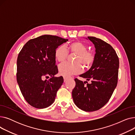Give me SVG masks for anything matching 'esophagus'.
Listing matches in <instances>:
<instances>
[{
	"label": "esophagus",
	"mask_w": 135,
	"mask_h": 135,
	"mask_svg": "<svg viewBox=\"0 0 135 135\" xmlns=\"http://www.w3.org/2000/svg\"><path fill=\"white\" fill-rule=\"evenodd\" d=\"M63 79H64V81H66L67 80H68L69 79V78H68V77H66V76H63Z\"/></svg>",
	"instance_id": "esophagus-1"
}]
</instances>
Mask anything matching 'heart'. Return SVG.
<instances>
[{"mask_svg":"<svg viewBox=\"0 0 135 135\" xmlns=\"http://www.w3.org/2000/svg\"><path fill=\"white\" fill-rule=\"evenodd\" d=\"M87 45L83 42L76 41L70 43L68 47V51L64 45H60L55 51L56 60L62 63L65 61L68 52L76 54L74 57V63H65L59 66L60 73L66 76L79 74L82 71L81 64L85 68H89L94 62L95 56L94 52L87 50Z\"/></svg>","mask_w":135,"mask_h":135,"instance_id":"heart-1","label":"heart"}]
</instances>
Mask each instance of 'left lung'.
Here are the masks:
<instances>
[{
    "mask_svg": "<svg viewBox=\"0 0 135 135\" xmlns=\"http://www.w3.org/2000/svg\"><path fill=\"white\" fill-rule=\"evenodd\" d=\"M88 38L95 45V58L90 69L79 76L91 83L75 78L72 97L79 108L93 112L103 107L114 92L118 83L119 61L114 49L107 42L94 37Z\"/></svg>",
    "mask_w": 135,
    "mask_h": 135,
    "instance_id": "8db88e82",
    "label": "left lung"
}]
</instances>
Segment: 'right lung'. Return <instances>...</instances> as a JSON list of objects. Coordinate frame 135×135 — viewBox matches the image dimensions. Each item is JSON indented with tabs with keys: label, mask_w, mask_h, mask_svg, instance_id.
Instances as JSON below:
<instances>
[{
	"label": "right lung",
	"mask_w": 135,
	"mask_h": 135,
	"mask_svg": "<svg viewBox=\"0 0 135 135\" xmlns=\"http://www.w3.org/2000/svg\"><path fill=\"white\" fill-rule=\"evenodd\" d=\"M68 40L55 35H41L27 41L20 52L17 81L26 101L32 107L45 108L55 101L63 83L62 76H54L58 73L55 51Z\"/></svg>",
	"instance_id": "right-lung-1"
}]
</instances>
